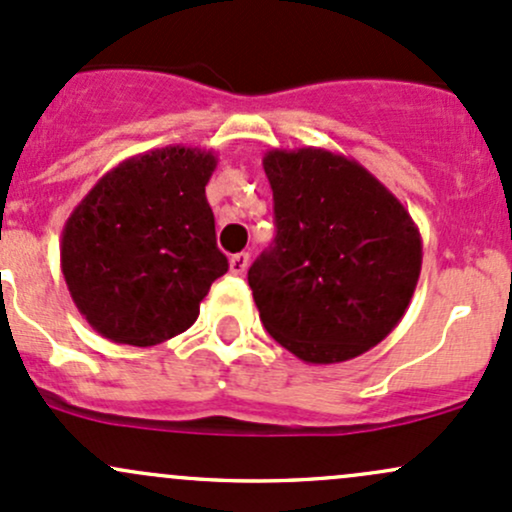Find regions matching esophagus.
Listing matches in <instances>:
<instances>
[{
  "label": "esophagus",
  "instance_id": "34e87169",
  "mask_svg": "<svg viewBox=\"0 0 512 512\" xmlns=\"http://www.w3.org/2000/svg\"><path fill=\"white\" fill-rule=\"evenodd\" d=\"M247 265H250V255L247 252H238V255L230 257V272L233 274H245Z\"/></svg>",
  "mask_w": 512,
  "mask_h": 512
}]
</instances>
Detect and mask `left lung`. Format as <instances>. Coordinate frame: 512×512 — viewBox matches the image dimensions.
I'll return each instance as SVG.
<instances>
[{
    "label": "left lung",
    "mask_w": 512,
    "mask_h": 512,
    "mask_svg": "<svg viewBox=\"0 0 512 512\" xmlns=\"http://www.w3.org/2000/svg\"><path fill=\"white\" fill-rule=\"evenodd\" d=\"M277 238L247 272L262 325L308 364L364 355L398 325L423 240L372 172L323 148L269 150Z\"/></svg>",
    "instance_id": "1"
}]
</instances>
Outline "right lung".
I'll return each instance as SVG.
<instances>
[{
  "instance_id": "right-lung-1",
  "label": "right lung",
  "mask_w": 512,
  "mask_h": 512,
  "mask_svg": "<svg viewBox=\"0 0 512 512\" xmlns=\"http://www.w3.org/2000/svg\"><path fill=\"white\" fill-rule=\"evenodd\" d=\"M211 150H150L99 179L67 218L60 267L72 301L106 340L150 347L184 333L228 272L206 184Z\"/></svg>"
}]
</instances>
